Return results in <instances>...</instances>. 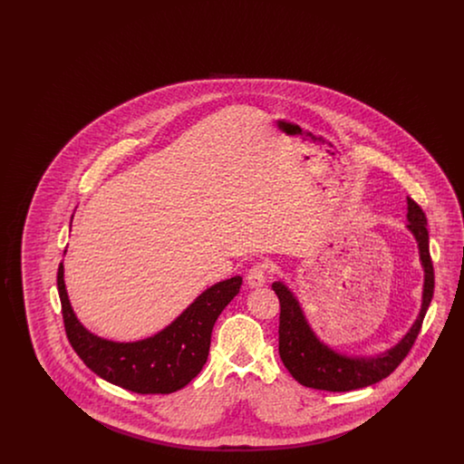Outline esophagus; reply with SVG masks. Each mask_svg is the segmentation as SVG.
<instances>
[{
	"mask_svg": "<svg viewBox=\"0 0 464 464\" xmlns=\"http://www.w3.org/2000/svg\"><path fill=\"white\" fill-rule=\"evenodd\" d=\"M246 284L248 287L259 288L266 284V266H254L248 273H246Z\"/></svg>",
	"mask_w": 464,
	"mask_h": 464,
	"instance_id": "1",
	"label": "esophagus"
}]
</instances>
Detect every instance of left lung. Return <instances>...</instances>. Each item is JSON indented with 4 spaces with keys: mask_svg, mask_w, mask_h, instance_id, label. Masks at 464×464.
<instances>
[{
    "mask_svg": "<svg viewBox=\"0 0 464 464\" xmlns=\"http://www.w3.org/2000/svg\"><path fill=\"white\" fill-rule=\"evenodd\" d=\"M407 229L420 248V261L424 280L418 318L411 329L392 348L375 354H348L337 352L324 343L311 329L297 295L285 282H275L273 290L280 299L278 352L292 377L313 390L352 392L371 386L392 374L411 352L420 331L422 318L433 299L435 275L430 257V237L426 216L420 205L407 198Z\"/></svg>",
    "mask_w": 464,
    "mask_h": 464,
    "instance_id": "obj_1",
    "label": "left lung"
}]
</instances>
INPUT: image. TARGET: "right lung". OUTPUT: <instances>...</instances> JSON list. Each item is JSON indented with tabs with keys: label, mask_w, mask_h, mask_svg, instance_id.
<instances>
[{
	"label": "right lung",
	"mask_w": 464,
	"mask_h": 464,
	"mask_svg": "<svg viewBox=\"0 0 464 464\" xmlns=\"http://www.w3.org/2000/svg\"><path fill=\"white\" fill-rule=\"evenodd\" d=\"M242 282V276L218 282L205 288L165 329L139 341L120 343L92 334L78 320L67 295L64 263L57 271L63 316L72 350L92 372L140 395L174 393L199 374L208 356L214 324L240 292Z\"/></svg>",
	"instance_id": "add662e5"
}]
</instances>
